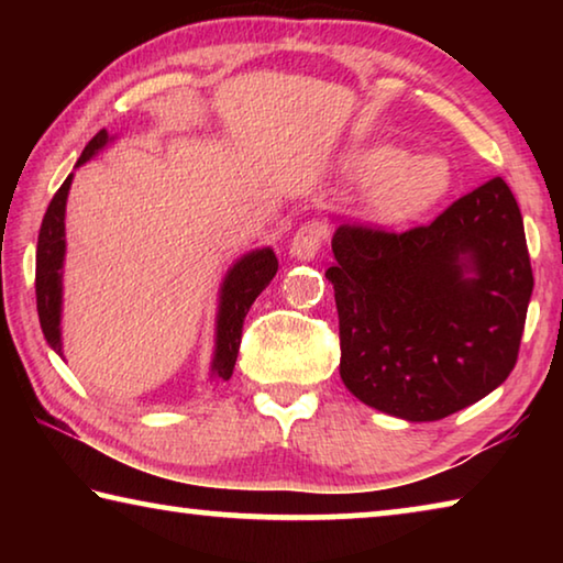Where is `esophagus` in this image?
<instances>
[{
  "label": "esophagus",
  "mask_w": 563,
  "mask_h": 563,
  "mask_svg": "<svg viewBox=\"0 0 563 563\" xmlns=\"http://www.w3.org/2000/svg\"><path fill=\"white\" fill-rule=\"evenodd\" d=\"M328 241V225L322 221H308L290 238L288 251L295 261H316Z\"/></svg>",
  "instance_id": "obj_1"
}]
</instances>
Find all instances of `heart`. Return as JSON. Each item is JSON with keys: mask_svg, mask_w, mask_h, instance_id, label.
<instances>
[{"mask_svg": "<svg viewBox=\"0 0 563 563\" xmlns=\"http://www.w3.org/2000/svg\"><path fill=\"white\" fill-rule=\"evenodd\" d=\"M340 166L352 180L373 184L367 211L383 223H405L427 213L452 186V168L442 156H409L407 148L387 141L347 148Z\"/></svg>", "mask_w": 563, "mask_h": 563, "instance_id": "obj_1", "label": "heart"}]
</instances>
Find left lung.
Returning a JSON list of instances; mask_svg holds the SVG:
<instances>
[{
    "mask_svg": "<svg viewBox=\"0 0 563 563\" xmlns=\"http://www.w3.org/2000/svg\"><path fill=\"white\" fill-rule=\"evenodd\" d=\"M332 253L340 377L360 402L434 422L509 377L533 275L521 211L501 178L407 233L340 225Z\"/></svg>",
    "mask_w": 563,
    "mask_h": 563,
    "instance_id": "1",
    "label": "left lung"
}]
</instances>
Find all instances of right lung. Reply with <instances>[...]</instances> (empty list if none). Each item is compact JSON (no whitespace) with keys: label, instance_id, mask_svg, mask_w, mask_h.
Instances as JSON below:
<instances>
[{"label":"right lung","instance_id":"1","mask_svg":"<svg viewBox=\"0 0 563 563\" xmlns=\"http://www.w3.org/2000/svg\"><path fill=\"white\" fill-rule=\"evenodd\" d=\"M117 136H109L107 129L93 136L87 148L81 151L74 168L91 161L99 151L107 148ZM74 174L66 176L62 188L56 190L44 221L40 228V243H36V310H40L42 332L49 347L64 360L62 342V308H64V258H66V198H69ZM278 273V258L273 247H255L241 255L218 288V312H216V345L211 360V383L221 385L231 379L238 347H241L243 322L255 298L268 288Z\"/></svg>","mask_w":563,"mask_h":563}]
</instances>
